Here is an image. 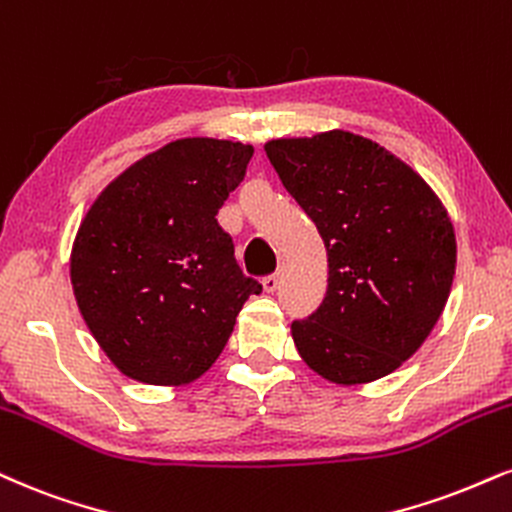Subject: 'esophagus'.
Masks as SVG:
<instances>
[{
  "label": "esophagus",
  "mask_w": 512,
  "mask_h": 512,
  "mask_svg": "<svg viewBox=\"0 0 512 512\" xmlns=\"http://www.w3.org/2000/svg\"><path fill=\"white\" fill-rule=\"evenodd\" d=\"M279 274H269V276H264V279H262V288H264V291H267V293H274L276 291V288H279Z\"/></svg>",
  "instance_id": "1"
}]
</instances>
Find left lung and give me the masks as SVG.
I'll list each match as a JSON object with an SVG mask.
<instances>
[{"instance_id": "8db88e82", "label": "left lung", "mask_w": 512, "mask_h": 512, "mask_svg": "<svg viewBox=\"0 0 512 512\" xmlns=\"http://www.w3.org/2000/svg\"><path fill=\"white\" fill-rule=\"evenodd\" d=\"M329 262L317 312L291 324L305 365L341 386L396 372L432 334L455 274L446 207L412 166L348 131L264 145Z\"/></svg>"}]
</instances>
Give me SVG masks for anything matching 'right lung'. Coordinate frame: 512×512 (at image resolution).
Instances as JSON below:
<instances>
[{
  "label": "right lung",
  "instance_id": "right-lung-1",
  "mask_svg": "<svg viewBox=\"0 0 512 512\" xmlns=\"http://www.w3.org/2000/svg\"><path fill=\"white\" fill-rule=\"evenodd\" d=\"M252 152L233 140H174L116 176L80 221L73 295L126 377L155 386L202 377L245 300L262 293L217 221Z\"/></svg>",
  "mask_w": 512,
  "mask_h": 512
}]
</instances>
